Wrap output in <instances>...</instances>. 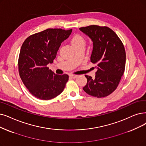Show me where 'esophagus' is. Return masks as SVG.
Here are the masks:
<instances>
[{
  "label": "esophagus",
  "instance_id": "obj_1",
  "mask_svg": "<svg viewBox=\"0 0 146 146\" xmlns=\"http://www.w3.org/2000/svg\"><path fill=\"white\" fill-rule=\"evenodd\" d=\"M69 77L72 78H77L78 77V75H70Z\"/></svg>",
  "mask_w": 146,
  "mask_h": 146
}]
</instances>
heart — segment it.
Masks as SVG:
<instances>
[{
  "mask_svg": "<svg viewBox=\"0 0 146 146\" xmlns=\"http://www.w3.org/2000/svg\"><path fill=\"white\" fill-rule=\"evenodd\" d=\"M71 42L72 45L74 46V48H76L77 47H84L86 45V39L83 36H82L80 35H75L72 38L71 40Z\"/></svg>",
  "mask_w": 146,
  "mask_h": 146,
  "instance_id": "obj_1",
  "label": "heart"
}]
</instances>
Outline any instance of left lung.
<instances>
[{
    "label": "left lung",
    "mask_w": 146,
    "mask_h": 146,
    "mask_svg": "<svg viewBox=\"0 0 146 146\" xmlns=\"http://www.w3.org/2000/svg\"><path fill=\"white\" fill-rule=\"evenodd\" d=\"M80 30L92 40L90 61L97 68L95 78L85 75L87 83L83 89L92 96L106 97L117 89L124 73V45L117 34L108 27L91 25L80 27Z\"/></svg>",
    "instance_id": "8db88e82"
}]
</instances>
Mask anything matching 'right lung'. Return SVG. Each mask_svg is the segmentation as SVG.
<instances>
[{"mask_svg":"<svg viewBox=\"0 0 146 146\" xmlns=\"http://www.w3.org/2000/svg\"><path fill=\"white\" fill-rule=\"evenodd\" d=\"M72 31L48 29L29 36L22 44L18 62L20 77L31 94L40 100L53 99L65 88L68 75L54 74L47 65L53 62L61 43Z\"/></svg>","mask_w":146,"mask_h":146,"instance_id":"right-lung-1","label":"right lung"}]
</instances>
